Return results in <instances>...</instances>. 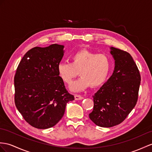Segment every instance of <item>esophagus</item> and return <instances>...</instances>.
Returning a JSON list of instances; mask_svg holds the SVG:
<instances>
[{
	"mask_svg": "<svg viewBox=\"0 0 152 152\" xmlns=\"http://www.w3.org/2000/svg\"><path fill=\"white\" fill-rule=\"evenodd\" d=\"M74 97H75V100H81V99H83V97H82V96L80 95L75 94V95H74Z\"/></svg>",
	"mask_w": 152,
	"mask_h": 152,
	"instance_id": "1",
	"label": "esophagus"
}]
</instances>
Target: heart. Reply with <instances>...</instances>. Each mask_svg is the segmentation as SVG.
Segmentation results:
<instances>
[{
    "mask_svg": "<svg viewBox=\"0 0 152 152\" xmlns=\"http://www.w3.org/2000/svg\"><path fill=\"white\" fill-rule=\"evenodd\" d=\"M111 66V59L107 55L81 50L72 55L71 62H60L57 72L67 84L71 83L79 73L80 78L70 86L72 91H79L90 86L95 88L102 85L108 78Z\"/></svg>",
    "mask_w": 152,
    "mask_h": 152,
    "instance_id": "b5f03b06",
    "label": "heart"
}]
</instances>
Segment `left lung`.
Wrapping results in <instances>:
<instances>
[{
  "mask_svg": "<svg viewBox=\"0 0 152 152\" xmlns=\"http://www.w3.org/2000/svg\"><path fill=\"white\" fill-rule=\"evenodd\" d=\"M115 59L114 71L93 96L94 110L90 119L101 127L119 124L134 109L138 99L140 75L131 55L111 47Z\"/></svg>",
  "mask_w": 152,
  "mask_h": 152,
  "instance_id": "8db88e82",
  "label": "left lung"
}]
</instances>
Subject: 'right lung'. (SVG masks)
<instances>
[{
    "label": "right lung",
    "instance_id": "1",
    "mask_svg": "<svg viewBox=\"0 0 152 152\" xmlns=\"http://www.w3.org/2000/svg\"><path fill=\"white\" fill-rule=\"evenodd\" d=\"M64 46L35 47L22 58L14 77L15 103L24 120L38 129L51 128L74 100L57 72Z\"/></svg>",
    "mask_w": 152,
    "mask_h": 152
}]
</instances>
